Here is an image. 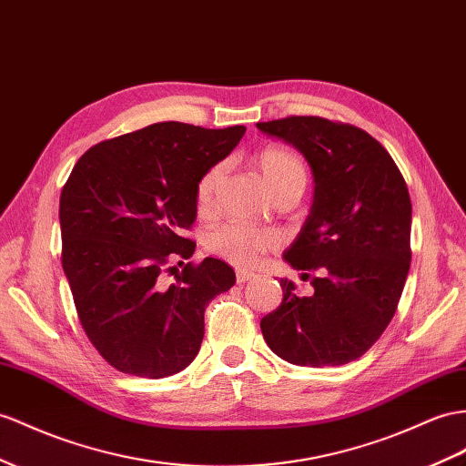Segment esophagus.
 I'll use <instances>...</instances> for the list:
<instances>
[{"mask_svg":"<svg viewBox=\"0 0 466 466\" xmlns=\"http://www.w3.org/2000/svg\"><path fill=\"white\" fill-rule=\"evenodd\" d=\"M256 276L252 271H246V269H236V279H238V283H246V281H249V279H254Z\"/></svg>","mask_w":466,"mask_h":466,"instance_id":"34e87169","label":"esophagus"}]
</instances>
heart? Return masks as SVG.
I'll list each match as a JSON object with an SVG mask.
<instances>
[{
	"instance_id": "obj_1",
	"label": "heart",
	"mask_w": 466,
	"mask_h": 466,
	"mask_svg": "<svg viewBox=\"0 0 466 466\" xmlns=\"http://www.w3.org/2000/svg\"><path fill=\"white\" fill-rule=\"evenodd\" d=\"M261 177L266 178L273 195L297 193L301 195L309 178V169L299 153L283 146H268L259 149L254 157ZM224 177V163H214L200 175L195 187V202L198 212H208L214 193ZM279 234L269 228L228 222L220 224L207 234V249L214 256L228 259L234 266H254L261 254L279 246Z\"/></svg>"
}]
</instances>
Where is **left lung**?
I'll use <instances>...</instances> for the list:
<instances>
[{
	"label": "left lung",
	"mask_w": 466,
	"mask_h": 466,
	"mask_svg": "<svg viewBox=\"0 0 466 466\" xmlns=\"http://www.w3.org/2000/svg\"><path fill=\"white\" fill-rule=\"evenodd\" d=\"M256 126L301 151L311 167L313 205L283 258L295 269L320 273L311 297H297L295 283L281 279L283 301L261 319V332L273 352L297 366L352 362L390 325L408 278V185L360 127L317 116Z\"/></svg>",
	"instance_id": "8db88e82"
}]
</instances>
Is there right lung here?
I'll use <instances>...</instances> for the list:
<instances>
[{
	"instance_id": "obj_1",
	"label": "right lung",
	"mask_w": 466,
	"mask_h": 466,
	"mask_svg": "<svg viewBox=\"0 0 466 466\" xmlns=\"http://www.w3.org/2000/svg\"><path fill=\"white\" fill-rule=\"evenodd\" d=\"M244 134L153 124L90 147L70 173L58 208L63 269L82 329L119 372L185 370L205 337V309L236 283L217 258L187 264L171 285L163 271L175 269L171 258L193 256L183 232L197 220L195 187Z\"/></svg>"
}]
</instances>
